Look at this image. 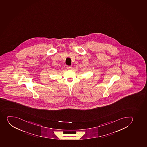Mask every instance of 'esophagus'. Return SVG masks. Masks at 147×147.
Masks as SVG:
<instances>
[{
	"label": "esophagus",
	"instance_id": "obj_1",
	"mask_svg": "<svg viewBox=\"0 0 147 147\" xmlns=\"http://www.w3.org/2000/svg\"><path fill=\"white\" fill-rule=\"evenodd\" d=\"M71 67H70V66H67V69H71Z\"/></svg>",
	"mask_w": 147,
	"mask_h": 147
}]
</instances>
